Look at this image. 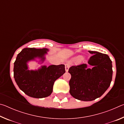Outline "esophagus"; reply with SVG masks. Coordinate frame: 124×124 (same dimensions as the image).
<instances>
[{"mask_svg":"<svg viewBox=\"0 0 124 124\" xmlns=\"http://www.w3.org/2000/svg\"><path fill=\"white\" fill-rule=\"evenodd\" d=\"M70 67V64L69 63H67L65 64V70H66V72H68Z\"/></svg>","mask_w":124,"mask_h":124,"instance_id":"esophagus-1","label":"esophagus"}]
</instances>
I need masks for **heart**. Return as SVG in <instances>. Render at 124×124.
<instances>
[{
  "label": "heart",
  "mask_w": 124,
  "mask_h": 124,
  "mask_svg": "<svg viewBox=\"0 0 124 124\" xmlns=\"http://www.w3.org/2000/svg\"><path fill=\"white\" fill-rule=\"evenodd\" d=\"M83 59V57L82 56H79L75 58V60H76L77 61H81Z\"/></svg>",
  "instance_id": "obj_1"
}]
</instances>
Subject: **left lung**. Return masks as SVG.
<instances>
[{
    "mask_svg": "<svg viewBox=\"0 0 124 124\" xmlns=\"http://www.w3.org/2000/svg\"><path fill=\"white\" fill-rule=\"evenodd\" d=\"M93 54L88 63L72 66L70 93L75 99L91 101L100 97L108 89L112 80V62L109 56L97 51H89Z\"/></svg>",
    "mask_w": 124,
    "mask_h": 124,
    "instance_id": "obj_1",
    "label": "left lung"
}]
</instances>
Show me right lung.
<instances>
[{"label": "right lung", "instance_id": "add662e5", "mask_svg": "<svg viewBox=\"0 0 124 124\" xmlns=\"http://www.w3.org/2000/svg\"><path fill=\"white\" fill-rule=\"evenodd\" d=\"M49 51L46 48H25L17 56L14 67L15 80L20 90L29 97H48L52 92L54 81L66 72L64 64L41 66L37 70H29V62L43 63Z\"/></svg>", "mask_w": 124, "mask_h": 124}]
</instances>
